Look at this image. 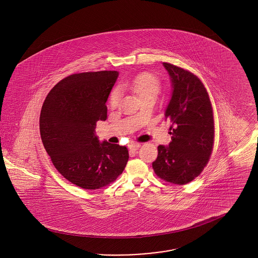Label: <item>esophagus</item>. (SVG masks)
Masks as SVG:
<instances>
[{
	"instance_id": "1",
	"label": "esophagus",
	"mask_w": 258,
	"mask_h": 258,
	"mask_svg": "<svg viewBox=\"0 0 258 258\" xmlns=\"http://www.w3.org/2000/svg\"><path fill=\"white\" fill-rule=\"evenodd\" d=\"M139 148H140V144H139V143L132 142V143L128 144V149H130L131 151H136V150H138Z\"/></svg>"
}]
</instances>
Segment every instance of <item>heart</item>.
Listing matches in <instances>:
<instances>
[{
  "label": "heart",
  "instance_id": "heart-1",
  "mask_svg": "<svg viewBox=\"0 0 258 258\" xmlns=\"http://www.w3.org/2000/svg\"><path fill=\"white\" fill-rule=\"evenodd\" d=\"M125 85L130 87L140 98L147 97L150 95L157 96V94L160 91V87L159 80L152 74H140L136 76L132 82L125 83ZM120 96L121 94L119 89H114L111 92L110 97L108 99V103L111 107L117 106L120 99Z\"/></svg>",
  "mask_w": 258,
  "mask_h": 258
}]
</instances>
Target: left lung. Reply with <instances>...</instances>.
Listing matches in <instances>:
<instances>
[{
    "mask_svg": "<svg viewBox=\"0 0 258 258\" xmlns=\"http://www.w3.org/2000/svg\"><path fill=\"white\" fill-rule=\"evenodd\" d=\"M171 81V98L165 119L171 121L169 145L158 147L155 173L166 182L184 184L202 172L214 145V117L208 93L195 74L162 63Z\"/></svg>",
    "mask_w": 258,
    "mask_h": 258,
    "instance_id": "obj_1",
    "label": "left lung"
}]
</instances>
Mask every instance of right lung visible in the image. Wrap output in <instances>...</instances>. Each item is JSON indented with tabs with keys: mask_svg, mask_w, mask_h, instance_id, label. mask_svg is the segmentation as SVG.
<instances>
[{
	"mask_svg": "<svg viewBox=\"0 0 258 258\" xmlns=\"http://www.w3.org/2000/svg\"><path fill=\"white\" fill-rule=\"evenodd\" d=\"M118 76L115 71L70 75L53 87L41 108L40 136L55 168L85 189L114 182L128 160L126 147L100 142L96 135Z\"/></svg>",
	"mask_w": 258,
	"mask_h": 258,
	"instance_id": "right-lung-1",
	"label": "right lung"
}]
</instances>
